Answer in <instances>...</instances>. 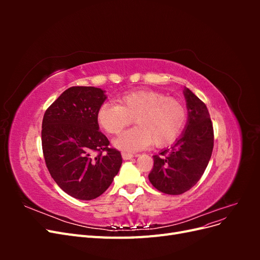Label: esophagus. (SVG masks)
Segmentation results:
<instances>
[{"instance_id":"obj_1","label":"esophagus","mask_w":260,"mask_h":260,"mask_svg":"<svg viewBox=\"0 0 260 260\" xmlns=\"http://www.w3.org/2000/svg\"><path fill=\"white\" fill-rule=\"evenodd\" d=\"M121 156H122V158H123L124 160H128V159H131V158H132L133 154L127 153V152H122V153H121Z\"/></svg>"}]
</instances>
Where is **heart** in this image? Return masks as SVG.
<instances>
[{
	"label": "heart",
	"instance_id": "heart-1",
	"mask_svg": "<svg viewBox=\"0 0 260 260\" xmlns=\"http://www.w3.org/2000/svg\"><path fill=\"white\" fill-rule=\"evenodd\" d=\"M118 103H103L98 109V122L109 135H118L133 119L137 127L114 141L125 152H136L154 143L167 145L179 137L186 122V109L178 100L157 91L139 90L118 99Z\"/></svg>",
	"mask_w": 260,
	"mask_h": 260
}]
</instances>
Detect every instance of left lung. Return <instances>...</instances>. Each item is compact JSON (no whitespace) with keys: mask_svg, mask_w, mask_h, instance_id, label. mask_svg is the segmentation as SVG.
Masks as SVG:
<instances>
[{"mask_svg":"<svg viewBox=\"0 0 260 260\" xmlns=\"http://www.w3.org/2000/svg\"><path fill=\"white\" fill-rule=\"evenodd\" d=\"M184 98L188 112L185 130L177 142L154 155L148 179L157 190L170 195L182 194L203 176L214 148V129L206 105L187 88Z\"/></svg>","mask_w":260,"mask_h":260,"instance_id":"8db88e82","label":"left lung"}]
</instances>
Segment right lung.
I'll list each match as a JSON object with an SVG mask.
<instances>
[{"label": "right lung", "instance_id": "add662e5", "mask_svg": "<svg viewBox=\"0 0 260 260\" xmlns=\"http://www.w3.org/2000/svg\"><path fill=\"white\" fill-rule=\"evenodd\" d=\"M105 100L102 89L72 86L43 117L46 167L61 190L78 200L90 201L103 194L122 164L120 152L108 147V139L99 130L96 114Z\"/></svg>", "mask_w": 260, "mask_h": 260}]
</instances>
